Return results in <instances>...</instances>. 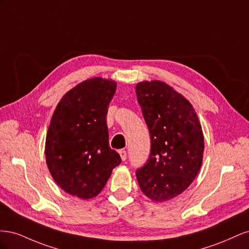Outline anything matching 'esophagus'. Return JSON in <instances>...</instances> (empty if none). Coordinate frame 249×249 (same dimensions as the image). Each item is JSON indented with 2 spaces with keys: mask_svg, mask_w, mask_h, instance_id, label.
Here are the masks:
<instances>
[{
  "mask_svg": "<svg viewBox=\"0 0 249 249\" xmlns=\"http://www.w3.org/2000/svg\"><path fill=\"white\" fill-rule=\"evenodd\" d=\"M118 153H119L120 158H122V160H123V161H125V159H126V152H125V150L120 149Z\"/></svg>",
  "mask_w": 249,
  "mask_h": 249,
  "instance_id": "1",
  "label": "esophagus"
}]
</instances>
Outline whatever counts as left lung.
<instances>
[{
    "mask_svg": "<svg viewBox=\"0 0 249 249\" xmlns=\"http://www.w3.org/2000/svg\"><path fill=\"white\" fill-rule=\"evenodd\" d=\"M136 94L152 142L148 161L136 171L138 184L149 199L167 201L183 193L201 167V125L191 103L165 82H139Z\"/></svg>",
    "mask_w": 249,
    "mask_h": 249,
    "instance_id": "obj_1",
    "label": "left lung"
}]
</instances>
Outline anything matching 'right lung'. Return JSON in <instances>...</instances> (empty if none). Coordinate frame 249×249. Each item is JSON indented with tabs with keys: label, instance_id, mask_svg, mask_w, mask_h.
<instances>
[{
	"label": "right lung",
	"instance_id": "add662e5",
	"mask_svg": "<svg viewBox=\"0 0 249 249\" xmlns=\"http://www.w3.org/2000/svg\"><path fill=\"white\" fill-rule=\"evenodd\" d=\"M116 82L94 77L67 91L53 113L46 161L56 184L72 196L90 199L122 162L109 146L106 116Z\"/></svg>",
	"mask_w": 249,
	"mask_h": 249
}]
</instances>
